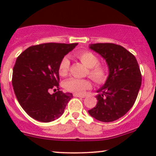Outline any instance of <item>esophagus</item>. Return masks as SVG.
<instances>
[{
    "label": "esophagus",
    "mask_w": 156,
    "mask_h": 156,
    "mask_svg": "<svg viewBox=\"0 0 156 156\" xmlns=\"http://www.w3.org/2000/svg\"><path fill=\"white\" fill-rule=\"evenodd\" d=\"M74 97H81V98H84L85 96L84 95H81V94H73Z\"/></svg>",
    "instance_id": "1"
}]
</instances>
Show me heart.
<instances>
[{
    "mask_svg": "<svg viewBox=\"0 0 156 156\" xmlns=\"http://www.w3.org/2000/svg\"><path fill=\"white\" fill-rule=\"evenodd\" d=\"M76 57L83 65L88 68V75L98 84L103 83L107 78L106 69L103 65L98 64V58L90 51H80L76 53ZM70 62L67 57H63L59 62L58 72L60 76H66L69 70ZM64 87L67 90L76 94H82L85 90L91 87V82L88 79H78L71 78L64 83Z\"/></svg>",
    "mask_w": 156,
    "mask_h": 156,
    "instance_id": "1",
    "label": "heart"
}]
</instances>
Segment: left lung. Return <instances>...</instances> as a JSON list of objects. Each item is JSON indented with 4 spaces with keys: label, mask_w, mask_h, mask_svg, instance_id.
<instances>
[{
    "label": "left lung",
    "mask_w": 156,
    "mask_h": 156,
    "mask_svg": "<svg viewBox=\"0 0 156 156\" xmlns=\"http://www.w3.org/2000/svg\"><path fill=\"white\" fill-rule=\"evenodd\" d=\"M89 48L105 59L108 76L97 90V106L88 113L100 122H114L125 115L136 101L142 81L139 65L135 56L120 45L98 43Z\"/></svg>",
    "instance_id": "obj_1"
}]
</instances>
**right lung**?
Here are the masks:
<instances>
[{
	"label": "right lung",
	"instance_id": "right-lung-1",
	"mask_svg": "<svg viewBox=\"0 0 156 156\" xmlns=\"http://www.w3.org/2000/svg\"><path fill=\"white\" fill-rule=\"evenodd\" d=\"M77 45L41 44L29 47L17 57L12 69V87L19 103L30 117L50 122L63 114L73 96L59 90L58 67L61 59ZM50 89L54 94L48 93Z\"/></svg>",
	"mask_w": 156,
	"mask_h": 156
}]
</instances>
